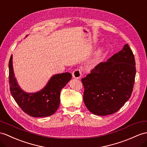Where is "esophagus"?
I'll return each instance as SVG.
<instances>
[{
	"label": "esophagus",
	"instance_id": "esophagus-1",
	"mask_svg": "<svg viewBox=\"0 0 147 147\" xmlns=\"http://www.w3.org/2000/svg\"><path fill=\"white\" fill-rule=\"evenodd\" d=\"M82 76V73L81 71L78 69H77L76 70H74V71L72 74V77L74 78H77V79H78L81 77Z\"/></svg>",
	"mask_w": 147,
	"mask_h": 147
}]
</instances>
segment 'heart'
Returning <instances> with one entry per match:
<instances>
[{
    "label": "heart",
    "instance_id": "heart-1",
    "mask_svg": "<svg viewBox=\"0 0 147 147\" xmlns=\"http://www.w3.org/2000/svg\"><path fill=\"white\" fill-rule=\"evenodd\" d=\"M103 52H104V49H103V47H98L97 49H96L95 51L94 55H93L91 62L92 63H95L97 62L98 60L100 59L103 53Z\"/></svg>",
    "mask_w": 147,
    "mask_h": 147
}]
</instances>
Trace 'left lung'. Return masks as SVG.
I'll return each mask as SVG.
<instances>
[{
  "label": "left lung",
  "mask_w": 147,
  "mask_h": 147,
  "mask_svg": "<svg viewBox=\"0 0 147 147\" xmlns=\"http://www.w3.org/2000/svg\"><path fill=\"white\" fill-rule=\"evenodd\" d=\"M135 74L134 55L125 44L120 52L100 63L82 79L86 107L100 116L117 112L130 97Z\"/></svg>",
  "instance_id": "obj_1"
}]
</instances>
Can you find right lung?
<instances>
[{
	"mask_svg": "<svg viewBox=\"0 0 147 147\" xmlns=\"http://www.w3.org/2000/svg\"><path fill=\"white\" fill-rule=\"evenodd\" d=\"M9 68L10 93L25 113L33 117H44L51 116L56 112L60 102V91L70 80V73L53 75L42 90L27 93L20 87L14 76L12 55L9 60Z\"/></svg>",
	"mask_w": 147,
	"mask_h": 147,
	"instance_id": "obj_1",
	"label": "right lung"
}]
</instances>
